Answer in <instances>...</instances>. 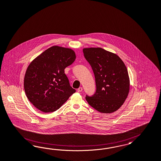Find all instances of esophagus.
<instances>
[{
	"label": "esophagus",
	"mask_w": 161,
	"mask_h": 161,
	"mask_svg": "<svg viewBox=\"0 0 161 161\" xmlns=\"http://www.w3.org/2000/svg\"><path fill=\"white\" fill-rule=\"evenodd\" d=\"M83 91V88L82 87H79L78 89H77V92H78V93H80V92H81Z\"/></svg>",
	"instance_id": "34e87169"
}]
</instances>
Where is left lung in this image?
<instances>
[{"label": "left lung", "mask_w": 161, "mask_h": 161, "mask_svg": "<svg viewBox=\"0 0 161 161\" xmlns=\"http://www.w3.org/2000/svg\"><path fill=\"white\" fill-rule=\"evenodd\" d=\"M95 77L96 91L86 96L90 106L99 112L110 113L122 106L129 92L130 82L126 67L116 54L101 48L83 49Z\"/></svg>", "instance_id": "8db88e82"}]
</instances>
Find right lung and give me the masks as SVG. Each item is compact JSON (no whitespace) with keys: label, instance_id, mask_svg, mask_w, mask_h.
I'll list each match as a JSON object with an SVG mask.
<instances>
[{"label":"right lung","instance_id":"obj_1","mask_svg":"<svg viewBox=\"0 0 161 161\" xmlns=\"http://www.w3.org/2000/svg\"><path fill=\"white\" fill-rule=\"evenodd\" d=\"M75 58L72 49L54 46L29 64L25 75L24 89L35 107L42 112H53L75 92L64 73Z\"/></svg>","mask_w":161,"mask_h":161}]
</instances>
